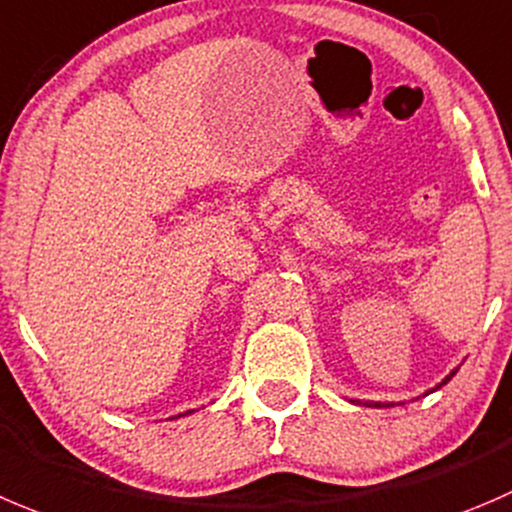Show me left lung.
<instances>
[{
	"mask_svg": "<svg viewBox=\"0 0 512 512\" xmlns=\"http://www.w3.org/2000/svg\"><path fill=\"white\" fill-rule=\"evenodd\" d=\"M455 372H457V367H455V369H452V372H450V374H447V377H445V379H442V382H440V384H435V387H432V389H427V392H425V394L435 392V389H440V387H442V384H447V382H450V379H452V377H455ZM352 402H354V405H367V407H392V405H394V402H372V399H369V402H362V399H352Z\"/></svg>",
	"mask_w": 512,
	"mask_h": 512,
	"instance_id": "8db88e82",
	"label": "left lung"
}]
</instances>
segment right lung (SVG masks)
Segmentation results:
<instances>
[{"label": "right lung", "instance_id": "obj_1", "mask_svg": "<svg viewBox=\"0 0 512 512\" xmlns=\"http://www.w3.org/2000/svg\"><path fill=\"white\" fill-rule=\"evenodd\" d=\"M186 415H191V410H188V412H183V415H175V417H186ZM175 417H173V420H175Z\"/></svg>", "mask_w": 512, "mask_h": 512}]
</instances>
